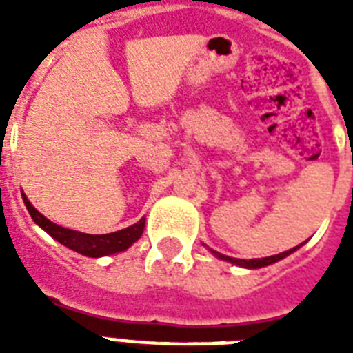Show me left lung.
Returning a JSON list of instances; mask_svg holds the SVG:
<instances>
[{
	"instance_id": "1",
	"label": "left lung",
	"mask_w": 353,
	"mask_h": 353,
	"mask_svg": "<svg viewBox=\"0 0 353 353\" xmlns=\"http://www.w3.org/2000/svg\"><path fill=\"white\" fill-rule=\"evenodd\" d=\"M302 245V243H301ZM296 245L293 247V249H290V251H284L280 252V254H274V256H265V258H254V260H241V258H231V256H225V254H221V252H216L210 249V252H214L216 256L221 258V260H225V262H231V263H236V265H241V268H247V269H258V268H265V265H269V263H274L279 262V260H282V258H285L288 254H291L293 251H296L299 247Z\"/></svg>"
}]
</instances>
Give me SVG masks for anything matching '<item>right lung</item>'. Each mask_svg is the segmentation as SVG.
<instances>
[{"mask_svg": "<svg viewBox=\"0 0 353 353\" xmlns=\"http://www.w3.org/2000/svg\"><path fill=\"white\" fill-rule=\"evenodd\" d=\"M23 203L27 207V210H29L30 218L34 220V223H38L47 234H51L62 245L91 258L106 256V254H113V252L126 251L133 241H137L141 238V234L144 231V221H146L144 218H141L137 223H133V225L126 227L122 231L110 232V234H85V232L71 231V229H65V227H60L57 223H52L51 220H47L46 216L40 214L30 205L29 199L25 198V194Z\"/></svg>", "mask_w": 353, "mask_h": 353, "instance_id": "add662e5", "label": "right lung"}]
</instances>
